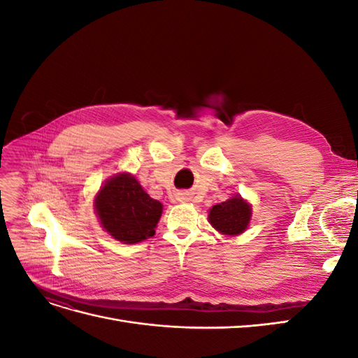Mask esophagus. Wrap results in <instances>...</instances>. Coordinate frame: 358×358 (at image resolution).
Listing matches in <instances>:
<instances>
[{
	"mask_svg": "<svg viewBox=\"0 0 358 358\" xmlns=\"http://www.w3.org/2000/svg\"><path fill=\"white\" fill-rule=\"evenodd\" d=\"M176 199H178V201H180V203H187V201L191 200V196H189L188 192H179L178 196H176Z\"/></svg>",
	"mask_w": 358,
	"mask_h": 358,
	"instance_id": "1",
	"label": "esophagus"
}]
</instances>
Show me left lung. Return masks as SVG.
<instances>
[{"label": "left lung", "mask_w": 358, "mask_h": 358, "mask_svg": "<svg viewBox=\"0 0 358 358\" xmlns=\"http://www.w3.org/2000/svg\"><path fill=\"white\" fill-rule=\"evenodd\" d=\"M252 218V206L242 196H233L212 206L208 221L213 229L224 236H239L245 233Z\"/></svg>", "instance_id": "1"}]
</instances>
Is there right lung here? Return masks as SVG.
<instances>
[{"label": "right lung", "instance_id": "right-lung-1", "mask_svg": "<svg viewBox=\"0 0 358 358\" xmlns=\"http://www.w3.org/2000/svg\"><path fill=\"white\" fill-rule=\"evenodd\" d=\"M103 230L115 241L133 245L155 234L162 204L152 199L128 171L107 179L94 199Z\"/></svg>", "mask_w": 358, "mask_h": 358}]
</instances>
